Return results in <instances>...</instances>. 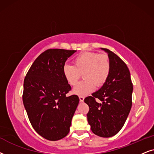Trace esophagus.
Segmentation results:
<instances>
[{
    "label": "esophagus",
    "instance_id": "obj_1",
    "mask_svg": "<svg viewBox=\"0 0 154 154\" xmlns=\"http://www.w3.org/2000/svg\"><path fill=\"white\" fill-rule=\"evenodd\" d=\"M79 101H80L81 102H83L84 101V99H85V96H79Z\"/></svg>",
    "mask_w": 154,
    "mask_h": 154
}]
</instances>
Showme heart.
I'll list each match as a JSON object with an SVG mask.
<instances>
[{
  "label": "heart",
  "mask_w": 154,
  "mask_h": 154,
  "mask_svg": "<svg viewBox=\"0 0 154 154\" xmlns=\"http://www.w3.org/2000/svg\"><path fill=\"white\" fill-rule=\"evenodd\" d=\"M73 63L64 65L63 75L69 85L75 86L82 74L85 79L73 90L77 95L85 96L93 91L96 86H103L110 75V61L106 53H82L74 59Z\"/></svg>",
  "instance_id": "obj_1"
}]
</instances>
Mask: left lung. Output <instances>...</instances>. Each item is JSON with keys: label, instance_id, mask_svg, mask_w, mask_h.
Segmentation results:
<instances>
[{"label": "left lung", "instance_id": "1", "mask_svg": "<svg viewBox=\"0 0 154 154\" xmlns=\"http://www.w3.org/2000/svg\"><path fill=\"white\" fill-rule=\"evenodd\" d=\"M102 49L109 57L110 75L103 87L86 97L85 102L89 107L87 120L94 134L110 137L121 130L130 113L133 85L124 61L111 51Z\"/></svg>", "mask_w": 154, "mask_h": 154}]
</instances>
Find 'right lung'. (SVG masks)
<instances>
[{"label": "right lung", "instance_id": "1", "mask_svg": "<svg viewBox=\"0 0 154 154\" xmlns=\"http://www.w3.org/2000/svg\"><path fill=\"white\" fill-rule=\"evenodd\" d=\"M75 52L59 48L45 51L24 78L22 100L29 120L36 132L48 140L67 136L79 104L78 96H66L71 87L63 75L67 59Z\"/></svg>", "mask_w": 154, "mask_h": 154}]
</instances>
